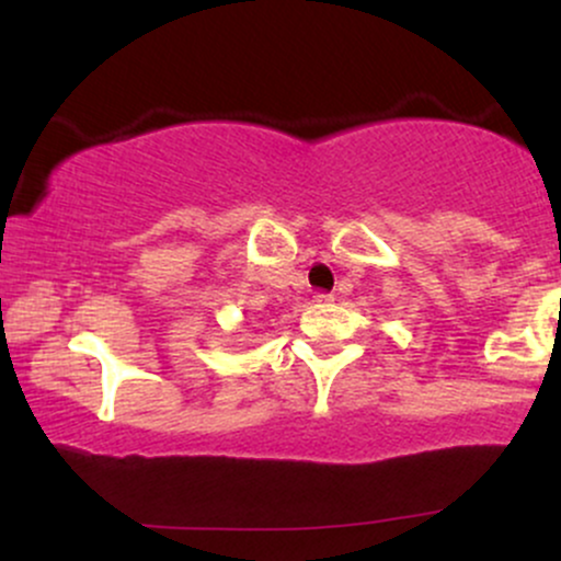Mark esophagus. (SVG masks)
Instances as JSON below:
<instances>
[{"instance_id":"obj_1","label":"esophagus","mask_w":561,"mask_h":561,"mask_svg":"<svg viewBox=\"0 0 561 561\" xmlns=\"http://www.w3.org/2000/svg\"><path fill=\"white\" fill-rule=\"evenodd\" d=\"M332 300H334L332 293H317V295H313V302H319V306H330Z\"/></svg>"}]
</instances>
